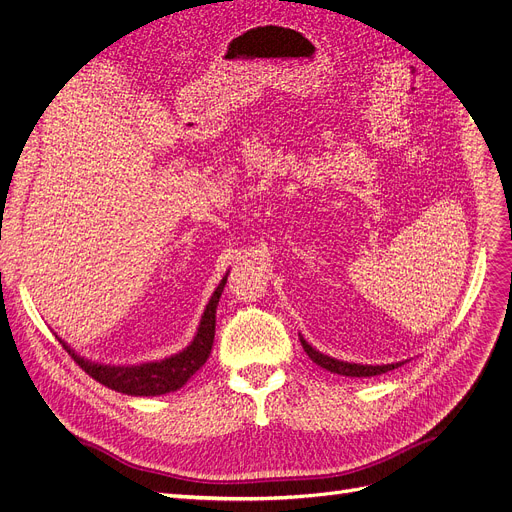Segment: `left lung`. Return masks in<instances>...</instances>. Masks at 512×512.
<instances>
[{
    "label": "left lung",
    "mask_w": 512,
    "mask_h": 512,
    "mask_svg": "<svg viewBox=\"0 0 512 512\" xmlns=\"http://www.w3.org/2000/svg\"><path fill=\"white\" fill-rule=\"evenodd\" d=\"M299 342L304 346L306 354L312 358L316 365H320L323 369L337 373V375H346V377H373V375H382L388 373L396 367H401L403 363H390V365H361V363H348V361H337L333 356H327L323 352H318L316 348H312L304 335H299Z\"/></svg>",
    "instance_id": "left-lung-1"
}]
</instances>
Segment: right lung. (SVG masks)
Segmentation results:
<instances>
[{
    "label": "right lung",
    "instance_id": "1",
    "mask_svg": "<svg viewBox=\"0 0 512 512\" xmlns=\"http://www.w3.org/2000/svg\"><path fill=\"white\" fill-rule=\"evenodd\" d=\"M225 282H227V274L221 278L211 299H208L192 344L173 356L162 358V361H151L141 365H105L97 361H88V358L80 356L67 342H63L61 337L59 342L71 354L73 361L92 377V380H97L99 384L111 390L130 394V396H160L166 392H175L183 384H187L189 377H192L206 363L208 354H211L213 339H215V316H217L219 297L223 293Z\"/></svg>",
    "mask_w": 512,
    "mask_h": 512
}]
</instances>
